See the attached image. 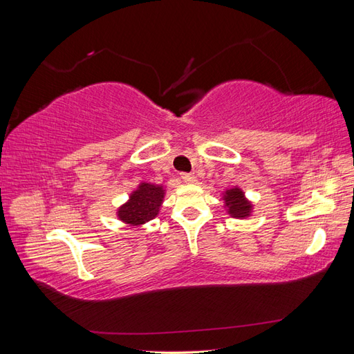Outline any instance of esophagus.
Wrapping results in <instances>:
<instances>
[{
    "label": "esophagus",
    "mask_w": 354,
    "mask_h": 354,
    "mask_svg": "<svg viewBox=\"0 0 354 354\" xmlns=\"http://www.w3.org/2000/svg\"><path fill=\"white\" fill-rule=\"evenodd\" d=\"M180 177H181V180L185 181V183H195V181H196V176L192 174V173H181Z\"/></svg>",
    "instance_id": "esophagus-1"
}]
</instances>
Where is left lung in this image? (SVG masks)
<instances>
[{
  "instance_id": "8db88e82",
  "label": "left lung",
  "mask_w": 354,
  "mask_h": 354,
  "mask_svg": "<svg viewBox=\"0 0 354 354\" xmlns=\"http://www.w3.org/2000/svg\"><path fill=\"white\" fill-rule=\"evenodd\" d=\"M224 202H226L227 212L234 218H245L251 214L252 205L243 196V192L238 187H233L226 190V194L223 196Z\"/></svg>"
}]
</instances>
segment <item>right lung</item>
<instances>
[{"label": "right lung", "instance_id": "add662e5", "mask_svg": "<svg viewBox=\"0 0 354 354\" xmlns=\"http://www.w3.org/2000/svg\"><path fill=\"white\" fill-rule=\"evenodd\" d=\"M164 194L162 186L151 183L138 185V189L130 195L128 202L118 209V218L130 226H140L155 218L164 201Z\"/></svg>", "mask_w": 354, "mask_h": 354}]
</instances>
